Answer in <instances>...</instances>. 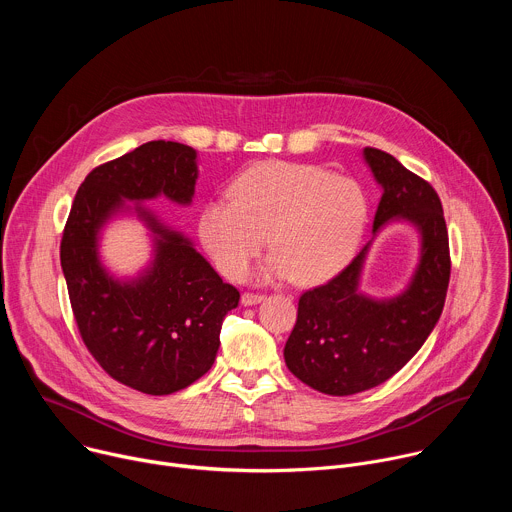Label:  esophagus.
Returning <instances> with one entry per match:
<instances>
[{"label": "esophagus", "instance_id": "1", "mask_svg": "<svg viewBox=\"0 0 512 512\" xmlns=\"http://www.w3.org/2000/svg\"><path fill=\"white\" fill-rule=\"evenodd\" d=\"M263 300H265L263 294H251V291H245V294L241 296L243 306H255V304H259V302H263Z\"/></svg>", "mask_w": 512, "mask_h": 512}]
</instances>
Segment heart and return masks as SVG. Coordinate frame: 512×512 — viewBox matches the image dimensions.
Segmentation results:
<instances>
[{"instance_id":"heart-1","label":"heart","mask_w":512,"mask_h":512,"mask_svg":"<svg viewBox=\"0 0 512 512\" xmlns=\"http://www.w3.org/2000/svg\"><path fill=\"white\" fill-rule=\"evenodd\" d=\"M369 223V200L348 178L294 162L251 166L229 186V200L200 212V237L216 269L243 279L267 245L263 277L314 285L334 277L354 257Z\"/></svg>"}]
</instances>
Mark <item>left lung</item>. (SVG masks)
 Instances as JSON below:
<instances>
[{
  "mask_svg": "<svg viewBox=\"0 0 512 512\" xmlns=\"http://www.w3.org/2000/svg\"><path fill=\"white\" fill-rule=\"evenodd\" d=\"M364 160L383 190L373 233L397 216L411 221L421 235V259L409 287L393 300L358 294L369 245L328 283L300 296L285 364L308 387L336 397L373 389L405 367L442 316L452 271L444 208L433 186L377 148H364Z\"/></svg>",
  "mask_w": 512,
  "mask_h": 512,
  "instance_id": "1",
  "label": "left lung"
}]
</instances>
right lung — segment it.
<instances>
[{
	"label": "right lung",
	"mask_w": 512,
	"mask_h": 512,
	"mask_svg": "<svg viewBox=\"0 0 512 512\" xmlns=\"http://www.w3.org/2000/svg\"><path fill=\"white\" fill-rule=\"evenodd\" d=\"M198 178L196 152L176 141H148L97 166L77 190L60 241L70 308L79 334L117 383L170 395L198 381L216 358L225 316L239 289L178 233L139 210L158 233L154 267L137 281L111 279L97 257V233L127 200L158 194L188 204Z\"/></svg>",
	"instance_id": "obj_1"
}]
</instances>
